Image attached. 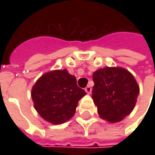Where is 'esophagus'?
Masks as SVG:
<instances>
[{"mask_svg":"<svg viewBox=\"0 0 155 155\" xmlns=\"http://www.w3.org/2000/svg\"><path fill=\"white\" fill-rule=\"evenodd\" d=\"M84 91H85V92L87 93V94H91V91H92V89H91V86H86V87L84 88Z\"/></svg>","mask_w":155,"mask_h":155,"instance_id":"1","label":"esophagus"}]
</instances>
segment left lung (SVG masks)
<instances>
[{"mask_svg":"<svg viewBox=\"0 0 155 155\" xmlns=\"http://www.w3.org/2000/svg\"><path fill=\"white\" fill-rule=\"evenodd\" d=\"M92 98L99 115L117 123L132 112L140 93L133 74L121 67H104L93 74Z\"/></svg>","mask_w":155,"mask_h":155,"instance_id":"1","label":"left lung"}]
</instances>
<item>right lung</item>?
I'll return each mask as SVG.
<instances>
[{"instance_id": "obj_1", "label": "right lung", "mask_w": 155, "mask_h": 155, "mask_svg": "<svg viewBox=\"0 0 155 155\" xmlns=\"http://www.w3.org/2000/svg\"><path fill=\"white\" fill-rule=\"evenodd\" d=\"M86 94L67 70H56L39 78L31 90L34 107L45 120L61 124L74 116L78 102Z\"/></svg>"}]
</instances>
